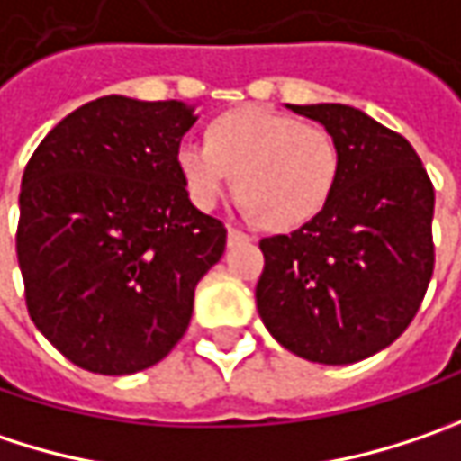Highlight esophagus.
Returning <instances> with one entry per match:
<instances>
[{
  "label": "esophagus",
  "mask_w": 461,
  "mask_h": 461,
  "mask_svg": "<svg viewBox=\"0 0 461 461\" xmlns=\"http://www.w3.org/2000/svg\"><path fill=\"white\" fill-rule=\"evenodd\" d=\"M249 241V233L244 230H239V228H228V247H239V244H247Z\"/></svg>",
  "instance_id": "esophagus-1"
}]
</instances>
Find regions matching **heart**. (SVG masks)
<instances>
[{
	"instance_id": "b5f03b06",
	"label": "heart",
	"mask_w": 461,
	"mask_h": 461,
	"mask_svg": "<svg viewBox=\"0 0 461 461\" xmlns=\"http://www.w3.org/2000/svg\"><path fill=\"white\" fill-rule=\"evenodd\" d=\"M176 162L199 210H212L236 176V194L254 220L283 230L322 210L339 178L341 154L322 125L244 107L217 117L207 141L185 139Z\"/></svg>"
}]
</instances>
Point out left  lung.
Segmentation results:
<instances>
[{"label":"left lung","instance_id":"8db88e82","mask_svg":"<svg viewBox=\"0 0 461 461\" xmlns=\"http://www.w3.org/2000/svg\"><path fill=\"white\" fill-rule=\"evenodd\" d=\"M339 144L322 210L288 236L262 239L257 310L302 359L351 365L391 346L433 278V183L411 144L346 104H285Z\"/></svg>","mask_w":461,"mask_h":461}]
</instances>
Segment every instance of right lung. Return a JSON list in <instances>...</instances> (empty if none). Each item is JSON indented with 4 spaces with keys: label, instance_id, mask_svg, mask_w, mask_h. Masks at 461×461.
Listing matches in <instances>:
<instances>
[{
    "label": "right lung",
    "instance_id": "1",
    "mask_svg": "<svg viewBox=\"0 0 461 461\" xmlns=\"http://www.w3.org/2000/svg\"><path fill=\"white\" fill-rule=\"evenodd\" d=\"M183 102L102 96L59 120L20 183L17 262L33 325L73 365L131 375L181 341L196 283L225 251L176 162Z\"/></svg>",
    "mask_w": 461,
    "mask_h": 461
}]
</instances>
